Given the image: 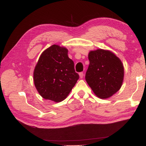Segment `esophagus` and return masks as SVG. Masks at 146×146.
<instances>
[{
    "label": "esophagus",
    "instance_id": "esophagus-1",
    "mask_svg": "<svg viewBox=\"0 0 146 146\" xmlns=\"http://www.w3.org/2000/svg\"><path fill=\"white\" fill-rule=\"evenodd\" d=\"M79 76H80V78H82L83 77H84V73H83V72L79 73Z\"/></svg>",
    "mask_w": 146,
    "mask_h": 146
}]
</instances>
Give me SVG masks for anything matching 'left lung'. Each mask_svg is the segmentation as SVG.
I'll return each mask as SVG.
<instances>
[{
	"label": "left lung",
	"mask_w": 146,
	"mask_h": 146,
	"mask_svg": "<svg viewBox=\"0 0 146 146\" xmlns=\"http://www.w3.org/2000/svg\"><path fill=\"white\" fill-rule=\"evenodd\" d=\"M90 65L85 78L99 98L112 96L121 87L124 77L123 65L110 50L97 49L88 54Z\"/></svg>",
	"instance_id": "8db88e82"
}]
</instances>
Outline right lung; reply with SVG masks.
I'll return each mask as SVG.
<instances>
[{
    "label": "right lung",
    "mask_w": 146,
    "mask_h": 146,
    "mask_svg": "<svg viewBox=\"0 0 146 146\" xmlns=\"http://www.w3.org/2000/svg\"><path fill=\"white\" fill-rule=\"evenodd\" d=\"M68 52L66 47L52 45L41 54L34 71V82L43 98L61 102L79 78Z\"/></svg>",
    "instance_id": "obj_1"
}]
</instances>
